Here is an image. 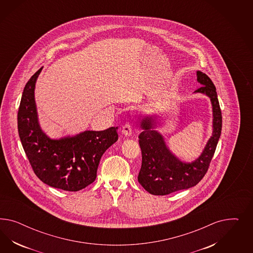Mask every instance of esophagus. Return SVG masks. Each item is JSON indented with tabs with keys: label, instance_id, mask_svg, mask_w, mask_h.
<instances>
[{
	"label": "esophagus",
	"instance_id": "34e87169",
	"mask_svg": "<svg viewBox=\"0 0 253 253\" xmlns=\"http://www.w3.org/2000/svg\"><path fill=\"white\" fill-rule=\"evenodd\" d=\"M122 132H123L125 136H130V135H131V127H130V125L129 123H126V124L123 126Z\"/></svg>",
	"mask_w": 253,
	"mask_h": 253
}]
</instances>
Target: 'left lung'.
I'll return each instance as SVG.
<instances>
[{"mask_svg": "<svg viewBox=\"0 0 253 253\" xmlns=\"http://www.w3.org/2000/svg\"><path fill=\"white\" fill-rule=\"evenodd\" d=\"M197 81L201 86L194 93L205 94L211 99L212 134L196 161H182L169 149L163 135L156 130L157 118L155 116H145L140 121V127L143 130L139 135L142 166L138 174V182L152 195L165 196L199 184L206 174L214 155L221 136L222 112L211 80L198 70Z\"/></svg>", "mask_w": 253, "mask_h": 253, "instance_id": "obj_1", "label": "left lung"}]
</instances>
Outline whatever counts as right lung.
Masks as SVG:
<instances>
[{"label": "right lung", "instance_id": "add662e5", "mask_svg": "<svg viewBox=\"0 0 253 253\" xmlns=\"http://www.w3.org/2000/svg\"><path fill=\"white\" fill-rule=\"evenodd\" d=\"M42 68L24 88L17 128L24 151L39 179L65 191L82 190L94 182L101 157L118 141V127L85 130L74 136L49 137L39 123L35 84Z\"/></svg>", "mask_w": 253, "mask_h": 253}]
</instances>
